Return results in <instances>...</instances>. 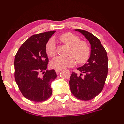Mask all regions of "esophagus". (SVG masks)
Wrapping results in <instances>:
<instances>
[{
	"label": "esophagus",
	"instance_id": "obj_1",
	"mask_svg": "<svg viewBox=\"0 0 124 124\" xmlns=\"http://www.w3.org/2000/svg\"><path fill=\"white\" fill-rule=\"evenodd\" d=\"M61 70H62V69H60V68H57V69L55 70V71H56V72L57 74H59V72H60Z\"/></svg>",
	"mask_w": 124,
	"mask_h": 124
}]
</instances>
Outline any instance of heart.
Here are the masks:
<instances>
[{"mask_svg": "<svg viewBox=\"0 0 124 124\" xmlns=\"http://www.w3.org/2000/svg\"><path fill=\"white\" fill-rule=\"evenodd\" d=\"M62 43L70 46L68 57L57 56L51 62V65L56 68H64L73 66L76 60L79 64H84L88 61L91 54V49L88 43L84 40H79L78 36L71 32L65 33L60 36ZM46 52L50 57L55 56L56 53V44L53 39H50L46 46Z\"/></svg>", "mask_w": 124, "mask_h": 124, "instance_id": "heart-1", "label": "heart"}]
</instances>
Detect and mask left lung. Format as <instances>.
Wrapping results in <instances>:
<instances>
[{
	"label": "left lung",
	"mask_w": 124,
	"mask_h": 124,
	"mask_svg": "<svg viewBox=\"0 0 124 124\" xmlns=\"http://www.w3.org/2000/svg\"><path fill=\"white\" fill-rule=\"evenodd\" d=\"M75 31L82 34L91 45V54L82 67L77 68L79 75L72 72L69 81L72 94L82 100H89L96 97L104 87L108 72L107 52L100 40L86 31L77 29ZM82 73L84 76L82 77Z\"/></svg>",
	"instance_id": "1"
}]
</instances>
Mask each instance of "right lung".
Returning a JSON list of instances; mask_svg holds the SVG:
<instances>
[{
    "instance_id": "obj_1",
    "label": "right lung",
    "mask_w": 124,
    "mask_h": 124,
    "mask_svg": "<svg viewBox=\"0 0 124 124\" xmlns=\"http://www.w3.org/2000/svg\"><path fill=\"white\" fill-rule=\"evenodd\" d=\"M55 32L56 31H52L31 36L21 45L15 56L16 82L23 95L31 101H43L52 94L51 83L57 74L54 70L45 72L49 62L46 46Z\"/></svg>"
}]
</instances>
